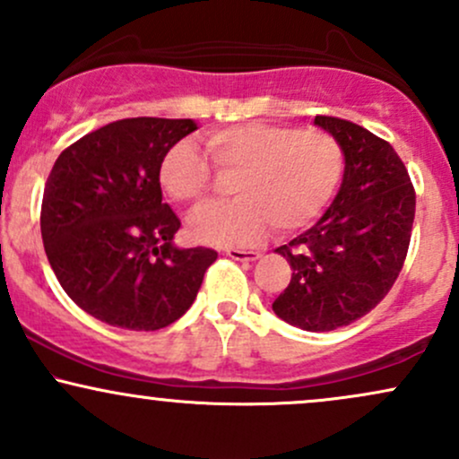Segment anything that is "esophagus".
I'll use <instances>...</instances> for the list:
<instances>
[{"instance_id": "esophagus-1", "label": "esophagus", "mask_w": 459, "mask_h": 459, "mask_svg": "<svg viewBox=\"0 0 459 459\" xmlns=\"http://www.w3.org/2000/svg\"><path fill=\"white\" fill-rule=\"evenodd\" d=\"M226 256H230L235 261H256L261 256V252L241 250V247H226Z\"/></svg>"}]
</instances>
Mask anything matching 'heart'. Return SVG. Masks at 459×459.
I'll return each mask as SVG.
<instances>
[{
    "instance_id": "heart-1",
    "label": "heart",
    "mask_w": 459,
    "mask_h": 459,
    "mask_svg": "<svg viewBox=\"0 0 459 459\" xmlns=\"http://www.w3.org/2000/svg\"><path fill=\"white\" fill-rule=\"evenodd\" d=\"M219 177L230 178L233 203L203 209L189 222L194 239L212 246H250L267 230L293 233L328 207L345 172L341 142L325 129L252 123L215 129L204 140ZM192 142L172 144L161 157L160 183L189 207L207 203L218 186Z\"/></svg>"
}]
</instances>
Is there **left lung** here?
Returning a JSON list of instances; mask_svg holds the SVG:
<instances>
[{
    "label": "left lung",
    "mask_w": 459,
    "mask_h": 459,
    "mask_svg": "<svg viewBox=\"0 0 459 459\" xmlns=\"http://www.w3.org/2000/svg\"><path fill=\"white\" fill-rule=\"evenodd\" d=\"M315 123L343 146V186L317 224L276 250L293 273L272 308L287 324L325 332L365 317L391 291L408 255L416 192L386 140L336 116Z\"/></svg>",
    "instance_id": "left-lung-1"
}]
</instances>
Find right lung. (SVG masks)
<instances>
[{"label":"right lung","mask_w":459,"mask_h":459,"mask_svg":"<svg viewBox=\"0 0 459 459\" xmlns=\"http://www.w3.org/2000/svg\"><path fill=\"white\" fill-rule=\"evenodd\" d=\"M194 129L189 118L116 120L66 146L47 178L51 270L79 308L114 328L170 325L218 259L212 247L172 246L181 220L161 203V157Z\"/></svg>","instance_id":"right-lung-1"}]
</instances>
